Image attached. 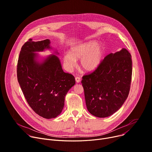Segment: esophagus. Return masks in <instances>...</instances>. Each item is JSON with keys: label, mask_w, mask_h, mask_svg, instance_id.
<instances>
[{"label": "esophagus", "mask_w": 152, "mask_h": 152, "mask_svg": "<svg viewBox=\"0 0 152 152\" xmlns=\"http://www.w3.org/2000/svg\"><path fill=\"white\" fill-rule=\"evenodd\" d=\"M75 80H76V82H77V83H79L80 81V78L79 77H76Z\"/></svg>", "instance_id": "obj_1"}]
</instances>
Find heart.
Returning <instances> with one entry per match:
<instances>
[{"label": "heart", "mask_w": 152, "mask_h": 152, "mask_svg": "<svg viewBox=\"0 0 152 152\" xmlns=\"http://www.w3.org/2000/svg\"><path fill=\"white\" fill-rule=\"evenodd\" d=\"M104 55V47L95 41L86 42L73 47L70 53L64 55V63L69 71L76 66L77 60H80V66L87 72H92L101 64Z\"/></svg>", "instance_id": "heart-1"}]
</instances>
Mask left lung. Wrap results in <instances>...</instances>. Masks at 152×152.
Returning <instances> with one entry per match:
<instances>
[{"label":"left lung","mask_w":152,"mask_h":152,"mask_svg":"<svg viewBox=\"0 0 152 152\" xmlns=\"http://www.w3.org/2000/svg\"><path fill=\"white\" fill-rule=\"evenodd\" d=\"M132 75V56L127 50L107 55L96 70L82 77L88 111L98 118L116 112L128 97Z\"/></svg>","instance_id":"obj_1"}]
</instances>
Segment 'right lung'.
I'll use <instances>...</instances> for the list:
<instances>
[{
	"mask_svg": "<svg viewBox=\"0 0 152 152\" xmlns=\"http://www.w3.org/2000/svg\"><path fill=\"white\" fill-rule=\"evenodd\" d=\"M51 50L50 40L34 42L32 39L22 46L17 66L19 84L33 111L40 116L52 119L61 114L65 97L76 83L75 77L64 72L59 58L51 54L38 61L36 52ZM54 54H59L57 51Z\"/></svg>",
	"mask_w": 152,
	"mask_h": 152,
	"instance_id": "obj_1",
	"label": "right lung"
}]
</instances>
